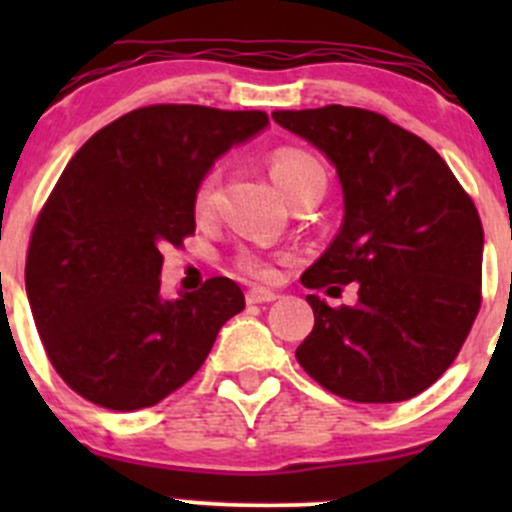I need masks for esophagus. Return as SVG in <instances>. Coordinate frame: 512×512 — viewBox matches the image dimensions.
Listing matches in <instances>:
<instances>
[{"instance_id":"esophagus-1","label":"esophagus","mask_w":512,"mask_h":512,"mask_svg":"<svg viewBox=\"0 0 512 512\" xmlns=\"http://www.w3.org/2000/svg\"><path fill=\"white\" fill-rule=\"evenodd\" d=\"M277 297H280V294L272 292V289H267V287H252V289H247V304L275 302Z\"/></svg>"}]
</instances>
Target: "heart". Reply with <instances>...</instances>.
<instances>
[{
    "label": "heart",
    "mask_w": 512,
    "mask_h": 512,
    "mask_svg": "<svg viewBox=\"0 0 512 512\" xmlns=\"http://www.w3.org/2000/svg\"><path fill=\"white\" fill-rule=\"evenodd\" d=\"M270 175L287 200H292L294 195H299L302 190L312 188L314 183H324L322 165L302 151H277L270 160ZM215 185H218V173H210L208 178L200 183L198 193H195V210H198V213H208L210 210ZM237 262H240L242 270L250 272V275L255 277L270 275V265H267L265 257H260L257 252H242Z\"/></svg>",
    "instance_id": "1"
}]
</instances>
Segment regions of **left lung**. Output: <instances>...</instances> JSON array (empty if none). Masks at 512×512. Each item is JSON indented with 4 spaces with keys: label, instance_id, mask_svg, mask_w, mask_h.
Here are the masks:
<instances>
[{
    "label": "left lung",
    "instance_id": "left-lung-1",
    "mask_svg": "<svg viewBox=\"0 0 512 512\" xmlns=\"http://www.w3.org/2000/svg\"><path fill=\"white\" fill-rule=\"evenodd\" d=\"M337 170L344 220L302 275L309 289L356 282L354 307L317 294L297 361L359 404L421 394L453 364L480 309L483 225L446 160L374 111L349 106L272 113Z\"/></svg>",
    "mask_w": 512,
    "mask_h": 512
}]
</instances>
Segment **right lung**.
Returning <instances> with one entry per match:
<instances>
[{"label":"right lung","instance_id":"right-lung-1","mask_svg":"<svg viewBox=\"0 0 512 512\" xmlns=\"http://www.w3.org/2000/svg\"><path fill=\"white\" fill-rule=\"evenodd\" d=\"M267 126L262 111L163 103L116 118L69 160L24 280L46 354L76 394L113 411L156 406L245 309L227 277L165 299L160 250L195 232V193L215 160Z\"/></svg>","mask_w":512,"mask_h":512}]
</instances>
